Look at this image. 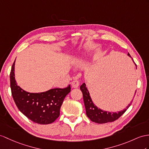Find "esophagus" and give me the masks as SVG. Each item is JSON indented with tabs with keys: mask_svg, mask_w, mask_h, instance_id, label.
<instances>
[{
	"mask_svg": "<svg viewBox=\"0 0 149 149\" xmlns=\"http://www.w3.org/2000/svg\"><path fill=\"white\" fill-rule=\"evenodd\" d=\"M79 85V82L77 79H74L71 82V85L72 88H78Z\"/></svg>",
	"mask_w": 149,
	"mask_h": 149,
	"instance_id": "esophagus-1",
	"label": "esophagus"
}]
</instances>
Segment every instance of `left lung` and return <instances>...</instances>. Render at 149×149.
I'll use <instances>...</instances> for the list:
<instances>
[{
	"mask_svg": "<svg viewBox=\"0 0 149 149\" xmlns=\"http://www.w3.org/2000/svg\"><path fill=\"white\" fill-rule=\"evenodd\" d=\"M128 56H130L132 59V57H131V56H130V54L129 53L128 54ZM133 63H135L133 60ZM135 66L136 67V64H135ZM134 79H135V78ZM80 90L83 93V100H84L86 116L92 121L94 123H99V124H103V123L113 122L116 120H117L119 118H120L121 116L125 113L126 111L128 109V107L131 106L133 100V99L132 100V102H130V104L128 105V106L126 107L125 109H124L123 111H121L118 112H110L101 110L100 109L98 108L96 106L94 105L91 99V98H90L89 92L86 88L85 83H83V84L80 86ZM136 90L135 91V93H136ZM135 95H134V97H135Z\"/></svg>",
	"mask_w": 149,
	"mask_h": 149,
	"instance_id": "left-lung-1",
	"label": "left lung"
}]
</instances>
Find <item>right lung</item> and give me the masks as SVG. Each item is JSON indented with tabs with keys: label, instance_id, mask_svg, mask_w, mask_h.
<instances>
[{
	"label": "right lung",
	"instance_id": "obj_1",
	"mask_svg": "<svg viewBox=\"0 0 149 149\" xmlns=\"http://www.w3.org/2000/svg\"><path fill=\"white\" fill-rule=\"evenodd\" d=\"M14 65L10 72V86L16 106L31 121L40 125L50 124L59 116L63 100L71 92L69 85L65 88H54L42 93H29L16 84Z\"/></svg>",
	"mask_w": 149,
	"mask_h": 149
}]
</instances>
